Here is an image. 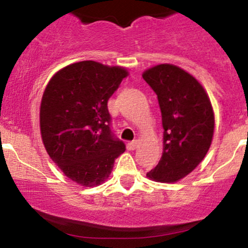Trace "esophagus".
Returning a JSON list of instances; mask_svg holds the SVG:
<instances>
[{"instance_id":"1","label":"esophagus","mask_w":248,"mask_h":248,"mask_svg":"<svg viewBox=\"0 0 248 248\" xmlns=\"http://www.w3.org/2000/svg\"><path fill=\"white\" fill-rule=\"evenodd\" d=\"M139 145V140H133V141L128 142V149L129 150H136Z\"/></svg>"}]
</instances>
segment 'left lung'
<instances>
[{"instance_id": "1", "label": "left lung", "mask_w": 248, "mask_h": 248, "mask_svg": "<svg viewBox=\"0 0 248 248\" xmlns=\"http://www.w3.org/2000/svg\"><path fill=\"white\" fill-rule=\"evenodd\" d=\"M142 78L158 97L164 128L162 157L146 176L174 184L206 156L214 138V109L201 82L175 64H157L142 72Z\"/></svg>"}]
</instances>
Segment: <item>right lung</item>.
<instances>
[{
  "label": "right lung",
  "mask_w": 248,
  "mask_h": 248,
  "mask_svg": "<svg viewBox=\"0 0 248 248\" xmlns=\"http://www.w3.org/2000/svg\"><path fill=\"white\" fill-rule=\"evenodd\" d=\"M128 74L124 67L80 61L57 71L44 90L42 141L61 171L80 186L103 184L126 150L110 132L108 101Z\"/></svg>",
  "instance_id": "obj_1"
}]
</instances>
